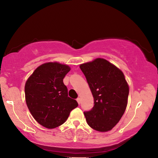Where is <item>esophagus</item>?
Masks as SVG:
<instances>
[{"mask_svg":"<svg viewBox=\"0 0 158 158\" xmlns=\"http://www.w3.org/2000/svg\"><path fill=\"white\" fill-rule=\"evenodd\" d=\"M77 102H78V104L79 105L80 102H81V99H80L79 98H78L77 99Z\"/></svg>","mask_w":158,"mask_h":158,"instance_id":"1","label":"esophagus"}]
</instances>
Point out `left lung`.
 <instances>
[{
	"mask_svg": "<svg viewBox=\"0 0 158 158\" xmlns=\"http://www.w3.org/2000/svg\"><path fill=\"white\" fill-rule=\"evenodd\" d=\"M94 98V106L84 116L98 132L110 131L121 120L127 105L129 85L124 74L114 64L98 58L79 65Z\"/></svg>",
	"mask_w": 158,
	"mask_h": 158,
	"instance_id": "left-lung-1",
	"label": "left lung"
}]
</instances>
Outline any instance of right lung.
<instances>
[{"label": "right lung", "mask_w": 158, "mask_h": 158, "mask_svg": "<svg viewBox=\"0 0 158 158\" xmlns=\"http://www.w3.org/2000/svg\"><path fill=\"white\" fill-rule=\"evenodd\" d=\"M71 68L58 62L45 63L35 69L25 84L26 102L35 120L42 126L53 129L68 118L78 106L68 97L63 78Z\"/></svg>", "instance_id": "right-lung-1"}]
</instances>
